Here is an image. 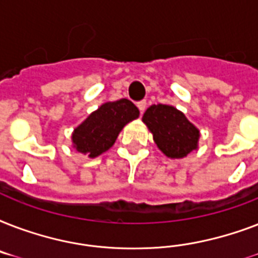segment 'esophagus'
I'll return each instance as SVG.
<instances>
[{
  "label": "esophagus",
  "mask_w": 258,
  "mask_h": 258,
  "mask_svg": "<svg viewBox=\"0 0 258 258\" xmlns=\"http://www.w3.org/2000/svg\"><path fill=\"white\" fill-rule=\"evenodd\" d=\"M137 105H138V108H139V111H141V113H143L145 112L146 107H147V103H146V100H142L139 101Z\"/></svg>",
  "instance_id": "1"
}]
</instances>
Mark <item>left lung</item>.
I'll use <instances>...</instances> for the list:
<instances>
[{
	"instance_id": "1",
	"label": "left lung",
	"mask_w": 258,
	"mask_h": 258,
	"mask_svg": "<svg viewBox=\"0 0 258 258\" xmlns=\"http://www.w3.org/2000/svg\"><path fill=\"white\" fill-rule=\"evenodd\" d=\"M142 120L149 127L158 149L166 157L179 159L198 149L200 130L175 107L167 104L151 105Z\"/></svg>"
}]
</instances>
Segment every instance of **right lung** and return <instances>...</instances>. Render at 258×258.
Listing matches in <instances>:
<instances>
[{"mask_svg":"<svg viewBox=\"0 0 258 258\" xmlns=\"http://www.w3.org/2000/svg\"><path fill=\"white\" fill-rule=\"evenodd\" d=\"M138 116L139 109L128 99L104 103L75 128L74 147L89 158L99 157L112 147L123 127Z\"/></svg>","mask_w":258,"mask_h":258,"instance_id":"1","label":"right lung"}]
</instances>
